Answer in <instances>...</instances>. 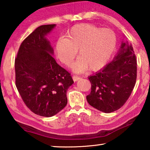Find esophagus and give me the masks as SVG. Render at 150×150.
I'll use <instances>...</instances> for the list:
<instances>
[{
    "label": "esophagus",
    "instance_id": "1",
    "mask_svg": "<svg viewBox=\"0 0 150 150\" xmlns=\"http://www.w3.org/2000/svg\"><path fill=\"white\" fill-rule=\"evenodd\" d=\"M72 79H73V81L75 82V81H79V80L80 79V78L79 76H73Z\"/></svg>",
    "mask_w": 150,
    "mask_h": 150
}]
</instances>
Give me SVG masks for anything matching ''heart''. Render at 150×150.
Here are the masks:
<instances>
[{
	"mask_svg": "<svg viewBox=\"0 0 150 150\" xmlns=\"http://www.w3.org/2000/svg\"><path fill=\"white\" fill-rule=\"evenodd\" d=\"M117 37L109 28H102L91 24H79L66 32L65 38L55 43L54 50L58 59L70 67L76 56L80 57L73 65L75 72L87 70L96 71L105 66L114 52Z\"/></svg>",
	"mask_w": 150,
	"mask_h": 150,
	"instance_id": "b5f03b06",
	"label": "heart"
}]
</instances>
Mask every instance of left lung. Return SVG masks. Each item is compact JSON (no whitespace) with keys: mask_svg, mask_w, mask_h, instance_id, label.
Here are the masks:
<instances>
[{"mask_svg":"<svg viewBox=\"0 0 150 150\" xmlns=\"http://www.w3.org/2000/svg\"><path fill=\"white\" fill-rule=\"evenodd\" d=\"M137 66L132 44L122 42L113 60L88 78L91 84V93L87 96L88 103L106 113L120 109L134 87Z\"/></svg>","mask_w":150,"mask_h":150,"instance_id":"obj_1","label":"left lung"}]
</instances>
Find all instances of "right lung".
I'll use <instances>...</instances> for the list:
<instances>
[{
    "mask_svg": "<svg viewBox=\"0 0 150 150\" xmlns=\"http://www.w3.org/2000/svg\"><path fill=\"white\" fill-rule=\"evenodd\" d=\"M55 26L37 28L22 42L15 59L16 85L22 100L35 114L47 117L66 106L67 91L74 83L53 58L54 50L46 38Z\"/></svg>",
    "mask_w": 150,
    "mask_h": 150,
    "instance_id": "add662e5",
    "label": "right lung"
}]
</instances>
